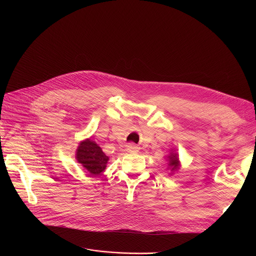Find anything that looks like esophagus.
<instances>
[{"label":"esophagus","mask_w":256,"mask_h":256,"mask_svg":"<svg viewBox=\"0 0 256 256\" xmlns=\"http://www.w3.org/2000/svg\"><path fill=\"white\" fill-rule=\"evenodd\" d=\"M126 151L130 153H136L138 151V148L134 144H128L126 146Z\"/></svg>","instance_id":"1"}]
</instances>
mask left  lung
Here are the masks:
<instances>
[{
  "mask_svg": "<svg viewBox=\"0 0 256 256\" xmlns=\"http://www.w3.org/2000/svg\"><path fill=\"white\" fill-rule=\"evenodd\" d=\"M165 160L167 164V170L169 171V175L174 174V172L180 169L181 163L179 160V155L176 151H174V149H171L170 153L168 154V156H166Z\"/></svg>",
  "mask_w": 256,
  "mask_h": 256,
  "instance_id": "8db88e82",
  "label": "left lung"
}]
</instances>
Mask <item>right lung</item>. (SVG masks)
<instances>
[{"label": "right lung", "mask_w": 256, "mask_h": 256, "mask_svg": "<svg viewBox=\"0 0 256 256\" xmlns=\"http://www.w3.org/2000/svg\"><path fill=\"white\" fill-rule=\"evenodd\" d=\"M75 157L78 163L93 176L101 174L109 160L99 144L91 138H85L79 142Z\"/></svg>", "instance_id": "add662e5"}]
</instances>
